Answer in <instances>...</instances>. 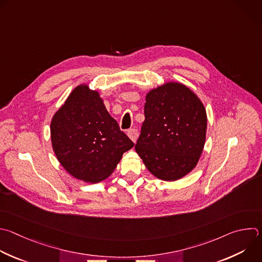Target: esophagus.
I'll use <instances>...</instances> for the list:
<instances>
[{
  "instance_id": "esophagus-1",
  "label": "esophagus",
  "mask_w": 262,
  "mask_h": 262,
  "mask_svg": "<svg viewBox=\"0 0 262 262\" xmlns=\"http://www.w3.org/2000/svg\"><path fill=\"white\" fill-rule=\"evenodd\" d=\"M127 136L129 137V139L136 143L137 142V139H138V129L136 128H132V129H128L127 130Z\"/></svg>"
}]
</instances>
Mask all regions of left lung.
I'll list each match as a JSON object with an SVG mask.
<instances>
[{"label":"left lung","mask_w":262,"mask_h":262,"mask_svg":"<svg viewBox=\"0 0 262 262\" xmlns=\"http://www.w3.org/2000/svg\"><path fill=\"white\" fill-rule=\"evenodd\" d=\"M144 114L137 153L156 178H183L198 164L206 142L202 101L184 84L166 82L146 95Z\"/></svg>","instance_id":"obj_1"}]
</instances>
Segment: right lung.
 Listing matches in <instances>:
<instances>
[{"mask_svg":"<svg viewBox=\"0 0 262 262\" xmlns=\"http://www.w3.org/2000/svg\"><path fill=\"white\" fill-rule=\"evenodd\" d=\"M51 144L62 167L78 180L107 179L122 154L134 147L108 113L100 94L78 85L50 123Z\"/></svg>","mask_w":262,"mask_h":262,"instance_id":"1","label":"right lung"}]
</instances>
